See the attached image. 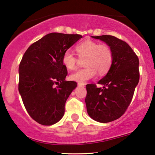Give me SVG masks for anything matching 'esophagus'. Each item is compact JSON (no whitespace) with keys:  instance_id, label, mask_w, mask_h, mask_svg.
Returning a JSON list of instances; mask_svg holds the SVG:
<instances>
[{"instance_id":"esophagus-1","label":"esophagus","mask_w":155,"mask_h":155,"mask_svg":"<svg viewBox=\"0 0 155 155\" xmlns=\"http://www.w3.org/2000/svg\"><path fill=\"white\" fill-rule=\"evenodd\" d=\"M78 86H79V87H84V84H82V83H78Z\"/></svg>"}]
</instances>
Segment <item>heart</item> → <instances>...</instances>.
Masks as SVG:
<instances>
[{"instance_id":"heart-1","label":"heart","mask_w":155,"mask_h":155,"mask_svg":"<svg viewBox=\"0 0 155 155\" xmlns=\"http://www.w3.org/2000/svg\"><path fill=\"white\" fill-rule=\"evenodd\" d=\"M76 51L79 58L84 60L85 68L78 70L69 76L71 81L84 84L95 77L97 71L99 75L107 73L113 61L112 51L108 45L99 44L94 41H84L76 46ZM62 63L68 70L76 67L78 58L71 51L67 50L62 56Z\"/></svg>"}]
</instances>
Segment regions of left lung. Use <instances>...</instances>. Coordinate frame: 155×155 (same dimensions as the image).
I'll return each instance as SVG.
<instances>
[{
	"instance_id": "8db88e82",
	"label": "left lung",
	"mask_w": 155,
	"mask_h": 155,
	"mask_svg": "<svg viewBox=\"0 0 155 155\" xmlns=\"http://www.w3.org/2000/svg\"><path fill=\"white\" fill-rule=\"evenodd\" d=\"M105 42L113 54V61L105 76L96 84L86 86L87 113L94 120L107 123L119 119L130 104L140 80L139 58L124 41L109 35L91 36Z\"/></svg>"
}]
</instances>
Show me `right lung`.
Masks as SVG:
<instances>
[{"mask_svg": "<svg viewBox=\"0 0 155 155\" xmlns=\"http://www.w3.org/2000/svg\"><path fill=\"white\" fill-rule=\"evenodd\" d=\"M81 38L79 34L51 33L31 44L23 55L18 91L28 114L39 124H54L64 116L66 101L77 83L65 81L68 72L62 56Z\"/></svg>", "mask_w": 155, "mask_h": 155, "instance_id": "1", "label": "right lung"}]
</instances>
